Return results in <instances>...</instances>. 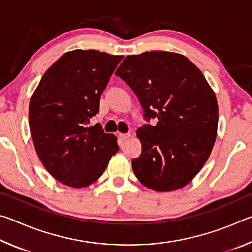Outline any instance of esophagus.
Segmentation results:
<instances>
[{
    "instance_id": "obj_1",
    "label": "esophagus",
    "mask_w": 252,
    "mask_h": 252,
    "mask_svg": "<svg viewBox=\"0 0 252 252\" xmlns=\"http://www.w3.org/2000/svg\"><path fill=\"white\" fill-rule=\"evenodd\" d=\"M130 136V133H119V139H120V141H126V140L129 139Z\"/></svg>"
}]
</instances>
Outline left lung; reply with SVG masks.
I'll return each instance as SVG.
<instances>
[{"label":"left lung","mask_w":252,"mask_h":252,"mask_svg":"<svg viewBox=\"0 0 252 252\" xmlns=\"http://www.w3.org/2000/svg\"><path fill=\"white\" fill-rule=\"evenodd\" d=\"M116 74L134 91L144 119H157L136 131L142 151L132 160L135 177L159 192L185 187L217 138L218 103L202 72L185 55L151 51L127 55Z\"/></svg>","instance_id":"obj_1"}]
</instances>
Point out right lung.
I'll return each instance as SVG.
<instances>
[{
	"label": "right lung",
	"instance_id": "right-lung-1",
	"mask_svg": "<svg viewBox=\"0 0 252 252\" xmlns=\"http://www.w3.org/2000/svg\"><path fill=\"white\" fill-rule=\"evenodd\" d=\"M122 55L95 50L63 54L42 76L30 101L29 123L44 168L63 185L82 188L99 179L119 150L97 125L100 97Z\"/></svg>",
	"mask_w": 252,
	"mask_h": 252
}]
</instances>
